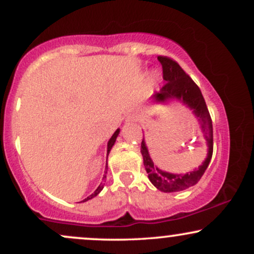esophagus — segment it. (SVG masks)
<instances>
[{
  "label": "esophagus",
  "mask_w": 254,
  "mask_h": 254,
  "mask_svg": "<svg viewBox=\"0 0 254 254\" xmlns=\"http://www.w3.org/2000/svg\"><path fill=\"white\" fill-rule=\"evenodd\" d=\"M132 118H133V117H129V118L127 119V122H130V121H132Z\"/></svg>",
  "instance_id": "34e87169"
}]
</instances>
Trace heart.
Here are the masks:
<instances>
[{
	"mask_svg": "<svg viewBox=\"0 0 254 254\" xmlns=\"http://www.w3.org/2000/svg\"><path fill=\"white\" fill-rule=\"evenodd\" d=\"M155 80H156L155 75H151V76H150V81H151V82H154V81H155Z\"/></svg>",
	"mask_w": 254,
	"mask_h": 254,
	"instance_id": "heart-1",
	"label": "heart"
}]
</instances>
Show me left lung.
Instances as JSON below:
<instances>
[{"label": "left lung", "instance_id": "1", "mask_svg": "<svg viewBox=\"0 0 254 254\" xmlns=\"http://www.w3.org/2000/svg\"><path fill=\"white\" fill-rule=\"evenodd\" d=\"M159 62L162 65L164 72V80L167 83L162 87L159 92L153 95L154 101L156 103H166L168 100H179L180 103L186 105L193 111L194 116L198 118L200 123V127L204 133L206 144H208V155L206 159L199 167L192 172H188L186 174H173L168 172L161 171L154 166L153 160L149 155L144 138L141 143V153L143 156V164L145 171L148 173V178L157 190L162 192H178L186 190L191 186L196 185L200 178L208 168L212 156V122L210 113L206 107L202 92L199 87L193 82V80L183 70L182 66L170 57L159 56Z\"/></svg>", "mask_w": 254, "mask_h": 254}]
</instances>
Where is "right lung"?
<instances>
[{"label":"right lung","mask_w":254,"mask_h":254,"mask_svg":"<svg viewBox=\"0 0 254 254\" xmlns=\"http://www.w3.org/2000/svg\"><path fill=\"white\" fill-rule=\"evenodd\" d=\"M118 135H119V129L116 130V132L113 133L112 137H111V138H110L109 143H107V155H109V153H110V151H111V149H112L113 144H115V142H116V139H117V136H118ZM106 168H107V166H106ZM104 178H106V176H104ZM103 189H104V185H103V184H100V185L98 186V189H97V190H95L94 192H93V193L90 194V196H88V197H87V198H84V199L82 200V202H87V200H88V199H92L93 197L98 196V194H99V192H100L101 190H103Z\"/></svg>","instance_id":"right-lung-1"}]
</instances>
